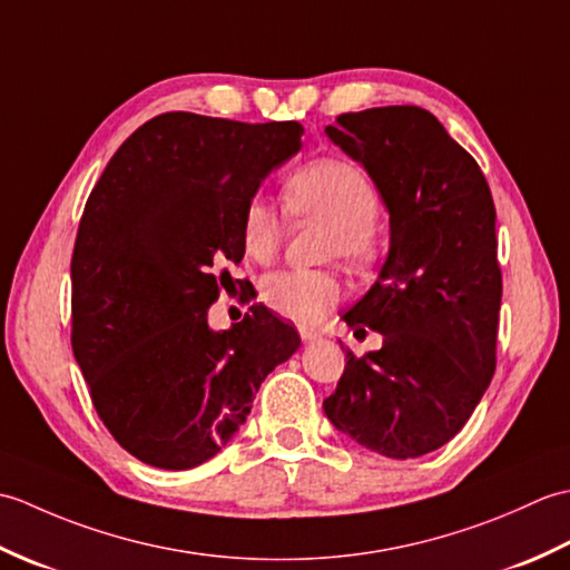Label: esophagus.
Wrapping results in <instances>:
<instances>
[{"instance_id": "34e87169", "label": "esophagus", "mask_w": 570, "mask_h": 570, "mask_svg": "<svg viewBox=\"0 0 570 570\" xmlns=\"http://www.w3.org/2000/svg\"><path fill=\"white\" fill-rule=\"evenodd\" d=\"M298 333H301V341H304V343H316L321 337V331L306 328V325H304V328H298Z\"/></svg>"}]
</instances>
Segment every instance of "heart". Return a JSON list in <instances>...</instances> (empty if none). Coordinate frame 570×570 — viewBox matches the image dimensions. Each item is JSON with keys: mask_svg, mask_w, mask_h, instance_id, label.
Returning a JSON list of instances; mask_svg holds the SVG:
<instances>
[{"mask_svg": "<svg viewBox=\"0 0 570 570\" xmlns=\"http://www.w3.org/2000/svg\"><path fill=\"white\" fill-rule=\"evenodd\" d=\"M286 203L296 217L328 223L325 254L353 269H367L377 257L374 217L380 193L362 168L343 159H318L286 180ZM286 223L276 205L252 196L239 217V245L252 262H272L284 242ZM262 301L282 318L318 323L343 298L345 284L335 272H272L262 278Z\"/></svg>", "mask_w": 570, "mask_h": 570, "instance_id": "1", "label": "heart"}]
</instances>
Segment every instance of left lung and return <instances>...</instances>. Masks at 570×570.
I'll return each instance as SVG.
<instances>
[{
  "label": "left lung",
  "instance_id": "left-lung-1",
  "mask_svg": "<svg viewBox=\"0 0 570 570\" xmlns=\"http://www.w3.org/2000/svg\"><path fill=\"white\" fill-rule=\"evenodd\" d=\"M325 135L377 186L390 254L343 316L384 343L362 357L345 350L323 411L374 453L426 455L465 426L494 374L502 274L492 193L478 161L421 107L347 112Z\"/></svg>",
  "mask_w": 570,
  "mask_h": 570
}]
</instances>
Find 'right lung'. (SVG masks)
<instances>
[{"label":"right lung","instance_id":"1","mask_svg":"<svg viewBox=\"0 0 570 570\" xmlns=\"http://www.w3.org/2000/svg\"><path fill=\"white\" fill-rule=\"evenodd\" d=\"M301 135L298 122L166 112L117 149L85 203L72 355L107 431L141 463L188 470L220 453L301 345L264 306L227 331L208 325L217 269L245 257L242 208Z\"/></svg>","mask_w":570,"mask_h":570}]
</instances>
